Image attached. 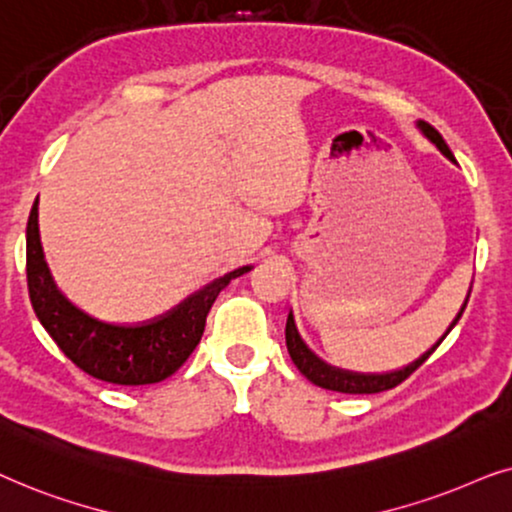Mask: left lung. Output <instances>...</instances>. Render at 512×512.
<instances>
[{
  "label": "left lung",
  "instance_id": "left-lung-1",
  "mask_svg": "<svg viewBox=\"0 0 512 512\" xmlns=\"http://www.w3.org/2000/svg\"><path fill=\"white\" fill-rule=\"evenodd\" d=\"M417 126L421 128V133H424L428 140L435 142V147H438L440 152L445 154L449 161L456 163L454 154L449 152L447 142L442 140V135L435 131L431 124L417 121ZM468 297H470V292H468ZM468 297H466V302H463L461 311L456 313V318L452 320V325L447 327L445 335L438 339V344H435L433 349H428L424 356L414 360V363L405 365L403 370H393V372H384V374H363V372L339 370V367H332V365L323 363V360H320L316 353H313L309 346L302 342V337H299L295 318H292V311L288 313V323H285V344H288V353H290L292 363L297 365V370L302 372L304 377L311 381V384H316L320 388H327V391H339V393H381V391H388V388H395L398 384H403V381L410 377V374L417 370L419 365L426 363L428 356H431V353L440 346L442 339L449 335V330H452V327L459 323L461 313H463V309H466V304H468Z\"/></svg>",
  "mask_w": 512,
  "mask_h": 512
}]
</instances>
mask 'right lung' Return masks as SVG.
<instances>
[{
    "label": "right lung",
    "instance_id": "right-lung-1",
    "mask_svg": "<svg viewBox=\"0 0 512 512\" xmlns=\"http://www.w3.org/2000/svg\"><path fill=\"white\" fill-rule=\"evenodd\" d=\"M37 203L27 220V290L39 323L79 370L119 386L163 381L180 370L201 342L217 295L252 267L229 271L189 295L175 309L140 325H114L72 304L53 281L39 238Z\"/></svg>",
    "mask_w": 512,
    "mask_h": 512
}]
</instances>
